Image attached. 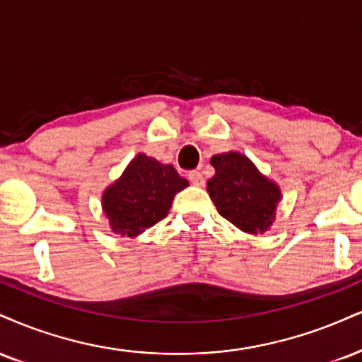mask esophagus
<instances>
[{"label":"esophagus","instance_id":"obj_1","mask_svg":"<svg viewBox=\"0 0 362 362\" xmlns=\"http://www.w3.org/2000/svg\"><path fill=\"white\" fill-rule=\"evenodd\" d=\"M189 180L192 182V184L195 185V187H202L204 185V175L200 172H197V170H192V172L189 173Z\"/></svg>","mask_w":362,"mask_h":362}]
</instances>
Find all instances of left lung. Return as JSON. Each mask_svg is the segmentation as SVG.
Here are the masks:
<instances>
[{
    "mask_svg": "<svg viewBox=\"0 0 362 362\" xmlns=\"http://www.w3.org/2000/svg\"><path fill=\"white\" fill-rule=\"evenodd\" d=\"M211 165L216 173L207 182V192L217 212L243 233H267L281 202L280 185L239 151L214 155Z\"/></svg>",
    "mask_w": 362,
    "mask_h": 362,
    "instance_id": "obj_1",
    "label": "left lung"
}]
</instances>
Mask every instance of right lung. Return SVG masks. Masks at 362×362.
I'll list each match as a JSON object with an SVG mask.
<instances>
[{"label": "right lung", "mask_w": 362, "mask_h": 362, "mask_svg": "<svg viewBox=\"0 0 362 362\" xmlns=\"http://www.w3.org/2000/svg\"><path fill=\"white\" fill-rule=\"evenodd\" d=\"M189 187L173 165L138 153L103 192V212L115 234L136 238L167 217L173 197Z\"/></svg>", "instance_id": "obj_1"}]
</instances>
